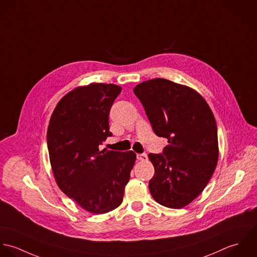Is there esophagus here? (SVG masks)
I'll list each match as a JSON object with an SVG mask.
<instances>
[{"label": "esophagus", "mask_w": 257, "mask_h": 257, "mask_svg": "<svg viewBox=\"0 0 257 257\" xmlns=\"http://www.w3.org/2000/svg\"><path fill=\"white\" fill-rule=\"evenodd\" d=\"M137 159H138L139 161H147V160H148V157H147V154H145V153H143V154H137Z\"/></svg>", "instance_id": "1"}]
</instances>
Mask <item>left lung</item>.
<instances>
[{
  "label": "left lung",
  "mask_w": 257,
  "mask_h": 257,
  "mask_svg": "<svg viewBox=\"0 0 257 257\" xmlns=\"http://www.w3.org/2000/svg\"><path fill=\"white\" fill-rule=\"evenodd\" d=\"M133 91L156 135L169 143L163 154L148 155L155 168L150 193L160 205L182 208L204 191L217 164L212 111L195 89L164 78L143 81Z\"/></svg>",
  "instance_id": "1"
}]
</instances>
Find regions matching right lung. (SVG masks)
I'll list each match as a JSON object with an SVG mask.
<instances>
[{
  "label": "right lung",
  "mask_w": 257,
  "mask_h": 257,
  "mask_svg": "<svg viewBox=\"0 0 257 257\" xmlns=\"http://www.w3.org/2000/svg\"><path fill=\"white\" fill-rule=\"evenodd\" d=\"M122 88L90 83L65 94L56 104L47 141L58 188L83 209L101 214L123 201L136 161L133 151H100L109 131V111Z\"/></svg>",
  "instance_id": "right-lung-1"
}]
</instances>
